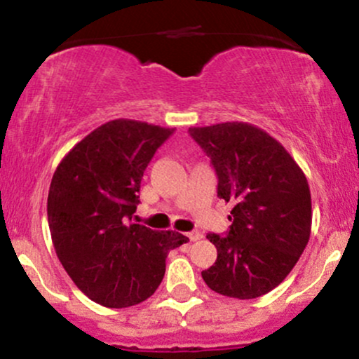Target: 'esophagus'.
<instances>
[{
	"label": "esophagus",
	"instance_id": "1",
	"mask_svg": "<svg viewBox=\"0 0 359 359\" xmlns=\"http://www.w3.org/2000/svg\"><path fill=\"white\" fill-rule=\"evenodd\" d=\"M187 238L191 241H197L201 238V233L199 231H191V233H187Z\"/></svg>",
	"mask_w": 359,
	"mask_h": 359
}]
</instances>
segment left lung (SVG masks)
Instances as JSON below:
<instances>
[{
    "instance_id": "obj_1",
    "label": "left lung",
    "mask_w": 359,
    "mask_h": 359,
    "mask_svg": "<svg viewBox=\"0 0 359 359\" xmlns=\"http://www.w3.org/2000/svg\"><path fill=\"white\" fill-rule=\"evenodd\" d=\"M211 158L217 197L233 203L226 236L209 233L217 259L203 271L211 290L257 299L290 273L311 236V191L290 154L248 123L189 128Z\"/></svg>"
}]
</instances>
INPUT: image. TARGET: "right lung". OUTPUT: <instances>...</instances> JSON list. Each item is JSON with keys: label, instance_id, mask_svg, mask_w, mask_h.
I'll use <instances>...</instances> for the list:
<instances>
[{"label": "right lung", "instance_id": "obj_1", "mask_svg": "<svg viewBox=\"0 0 359 359\" xmlns=\"http://www.w3.org/2000/svg\"><path fill=\"white\" fill-rule=\"evenodd\" d=\"M172 133L174 128L113 119L81 140L52 177L53 248L74 283L104 307H130L154 295L168 251L189 241L131 222L143 172Z\"/></svg>", "mask_w": 359, "mask_h": 359}]
</instances>
